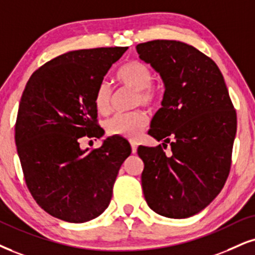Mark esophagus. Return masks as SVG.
Wrapping results in <instances>:
<instances>
[{
  "label": "esophagus",
  "instance_id": "1",
  "mask_svg": "<svg viewBox=\"0 0 255 255\" xmlns=\"http://www.w3.org/2000/svg\"><path fill=\"white\" fill-rule=\"evenodd\" d=\"M130 144H131V150H132V153H136L137 152V146H138L137 140L130 139Z\"/></svg>",
  "mask_w": 255,
  "mask_h": 255
}]
</instances>
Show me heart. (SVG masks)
Segmentation results:
<instances>
[{
    "label": "heart",
    "mask_w": 255,
    "mask_h": 255,
    "mask_svg": "<svg viewBox=\"0 0 255 255\" xmlns=\"http://www.w3.org/2000/svg\"><path fill=\"white\" fill-rule=\"evenodd\" d=\"M153 73L144 62L132 60L124 64L117 72V80L122 86L134 91L133 105L151 106L158 98V92L151 84ZM113 92L108 81H100L94 92V106L102 115L110 112L112 106ZM147 117L143 111L119 112L105 122L106 132L111 136L134 138L145 128Z\"/></svg>",
    "instance_id": "heart-1"
}]
</instances>
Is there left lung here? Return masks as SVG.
<instances>
[{"label": "left lung", "instance_id": "1", "mask_svg": "<svg viewBox=\"0 0 255 255\" xmlns=\"http://www.w3.org/2000/svg\"><path fill=\"white\" fill-rule=\"evenodd\" d=\"M136 48L165 86L149 130L157 140L164 139L163 146L137 150L144 162V197L157 214L189 218L206 208L227 181L237 112L218 65L199 49L175 40L147 41ZM168 142L172 150L166 155L162 149Z\"/></svg>", "mask_w": 255, "mask_h": 255}]
</instances>
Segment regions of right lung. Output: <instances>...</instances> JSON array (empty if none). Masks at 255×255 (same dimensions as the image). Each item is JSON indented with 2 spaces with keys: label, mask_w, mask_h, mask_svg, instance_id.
<instances>
[{
  "label": "right lung",
  "mask_w": 255,
  "mask_h": 255,
  "mask_svg": "<svg viewBox=\"0 0 255 255\" xmlns=\"http://www.w3.org/2000/svg\"><path fill=\"white\" fill-rule=\"evenodd\" d=\"M127 49L65 53L41 66L24 87L15 124L17 155L31 196L54 218L80 224L109 207L130 144L113 136L83 150L80 140L103 136L94 92Z\"/></svg>",
  "instance_id": "obj_1"
}]
</instances>
